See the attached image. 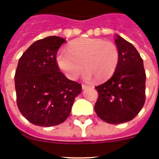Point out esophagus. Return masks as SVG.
Returning a JSON list of instances; mask_svg holds the SVG:
<instances>
[{
	"label": "esophagus",
	"instance_id": "34e87169",
	"mask_svg": "<svg viewBox=\"0 0 159 159\" xmlns=\"http://www.w3.org/2000/svg\"><path fill=\"white\" fill-rule=\"evenodd\" d=\"M89 88V86H88V85H87V84H82L83 89H86V88Z\"/></svg>",
	"mask_w": 159,
	"mask_h": 159
}]
</instances>
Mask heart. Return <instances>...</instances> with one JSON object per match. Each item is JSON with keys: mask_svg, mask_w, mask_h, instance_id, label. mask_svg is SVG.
Returning <instances> with one entry per match:
<instances>
[{"mask_svg": "<svg viewBox=\"0 0 159 159\" xmlns=\"http://www.w3.org/2000/svg\"><path fill=\"white\" fill-rule=\"evenodd\" d=\"M57 62L66 76L71 80L79 78L84 71L86 80L94 77L105 80L113 75L119 62L117 46L111 41L96 38H80L71 42L68 51L60 49ZM84 65H83V64Z\"/></svg>", "mask_w": 159, "mask_h": 159, "instance_id": "1", "label": "heart"}]
</instances>
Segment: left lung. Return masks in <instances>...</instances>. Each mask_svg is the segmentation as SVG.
Instances as JSON below:
<instances>
[{"label":"left lung","mask_w":159,"mask_h":159,"mask_svg":"<svg viewBox=\"0 0 159 159\" xmlns=\"http://www.w3.org/2000/svg\"><path fill=\"white\" fill-rule=\"evenodd\" d=\"M119 62L107 81L95 87L98 99L95 111L102 120L119 124L132 120L146 100V72L143 60L135 48L116 36Z\"/></svg>","instance_id":"8db88e82"}]
</instances>
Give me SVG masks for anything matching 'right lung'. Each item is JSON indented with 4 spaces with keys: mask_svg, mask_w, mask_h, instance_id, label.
Instances as JSON below:
<instances>
[{
    "mask_svg": "<svg viewBox=\"0 0 159 159\" xmlns=\"http://www.w3.org/2000/svg\"><path fill=\"white\" fill-rule=\"evenodd\" d=\"M66 40L59 36L38 40L23 53L15 73L18 109L30 123L53 127L64 123L71 113L80 84L60 71L57 54Z\"/></svg>",
    "mask_w": 159,
    "mask_h": 159,
    "instance_id": "obj_1",
    "label": "right lung"
}]
</instances>
